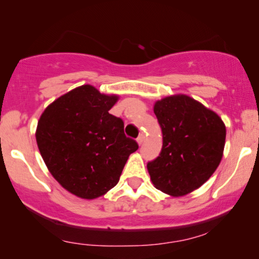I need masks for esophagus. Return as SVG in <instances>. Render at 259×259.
I'll return each instance as SVG.
<instances>
[{"label":"esophagus","instance_id":"obj_1","mask_svg":"<svg viewBox=\"0 0 259 259\" xmlns=\"http://www.w3.org/2000/svg\"><path fill=\"white\" fill-rule=\"evenodd\" d=\"M144 139H145V137H144V134H140L139 137H138V139H137V143L139 144V145H141L144 143Z\"/></svg>","mask_w":259,"mask_h":259}]
</instances>
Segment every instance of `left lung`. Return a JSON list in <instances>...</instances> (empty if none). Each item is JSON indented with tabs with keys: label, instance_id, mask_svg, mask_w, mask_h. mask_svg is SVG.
I'll return each instance as SVG.
<instances>
[{
	"label": "left lung",
	"instance_id": "left-lung-1",
	"mask_svg": "<svg viewBox=\"0 0 259 259\" xmlns=\"http://www.w3.org/2000/svg\"><path fill=\"white\" fill-rule=\"evenodd\" d=\"M162 148L147 169L155 189L183 197L206 183L221 164L226 127L221 116L186 94L155 101Z\"/></svg>",
	"mask_w": 259,
	"mask_h": 259
}]
</instances>
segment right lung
<instances>
[{
    "mask_svg": "<svg viewBox=\"0 0 259 259\" xmlns=\"http://www.w3.org/2000/svg\"><path fill=\"white\" fill-rule=\"evenodd\" d=\"M118 100V94L82 84L48 105L37 121L35 138L48 171L82 199H97L113 189L138 150L123 133L122 120L108 112Z\"/></svg>",
    "mask_w": 259,
    "mask_h": 259,
    "instance_id": "right-lung-1",
    "label": "right lung"
}]
</instances>
